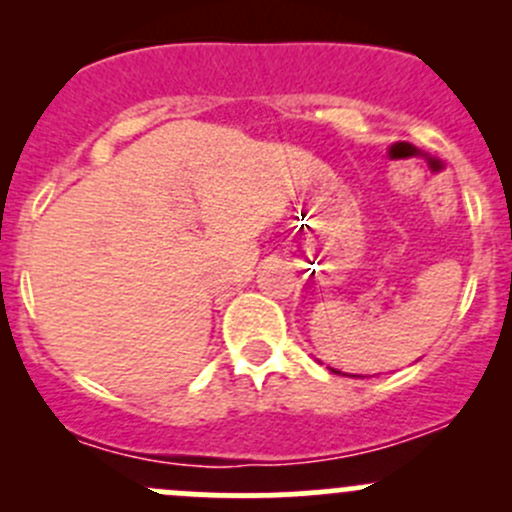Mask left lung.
I'll return each mask as SVG.
<instances>
[{
    "label": "left lung",
    "mask_w": 512,
    "mask_h": 512,
    "mask_svg": "<svg viewBox=\"0 0 512 512\" xmlns=\"http://www.w3.org/2000/svg\"><path fill=\"white\" fill-rule=\"evenodd\" d=\"M337 374H339V371H337Z\"/></svg>",
    "instance_id": "8db88e82"
}]
</instances>
